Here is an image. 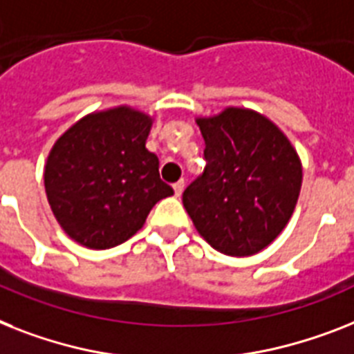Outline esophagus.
I'll return each instance as SVG.
<instances>
[{
  "label": "esophagus",
  "mask_w": 354,
  "mask_h": 354,
  "mask_svg": "<svg viewBox=\"0 0 354 354\" xmlns=\"http://www.w3.org/2000/svg\"><path fill=\"white\" fill-rule=\"evenodd\" d=\"M172 189H174V194H176V196H182L183 189H185V182L180 180V182H176L174 185H172Z\"/></svg>",
  "instance_id": "esophagus-1"
}]
</instances>
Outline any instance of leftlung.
Returning <instances> with one entry per match:
<instances>
[{
	"mask_svg": "<svg viewBox=\"0 0 354 354\" xmlns=\"http://www.w3.org/2000/svg\"><path fill=\"white\" fill-rule=\"evenodd\" d=\"M205 169L183 191L196 231L216 251L251 257L283 231L301 187V165L283 132L254 111L200 118Z\"/></svg>",
	"mask_w": 354,
	"mask_h": 354,
	"instance_id": "8db88e82",
	"label": "left lung"
}]
</instances>
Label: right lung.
<instances>
[{
	"instance_id": "1",
	"label": "right lung",
	"mask_w": 354,
	"mask_h": 354,
	"mask_svg": "<svg viewBox=\"0 0 354 354\" xmlns=\"http://www.w3.org/2000/svg\"><path fill=\"white\" fill-rule=\"evenodd\" d=\"M152 120L129 107L94 112L73 125L48 154L45 191L57 223L91 249L127 242L156 202L174 194L145 149Z\"/></svg>"
}]
</instances>
